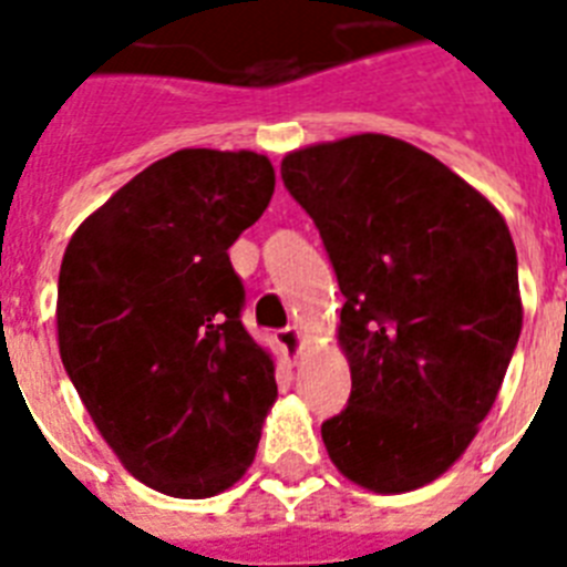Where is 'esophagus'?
<instances>
[{"label":"esophagus","mask_w":567,"mask_h":567,"mask_svg":"<svg viewBox=\"0 0 567 567\" xmlns=\"http://www.w3.org/2000/svg\"><path fill=\"white\" fill-rule=\"evenodd\" d=\"M278 346L280 351H284V357H287L289 362H296L298 354H301V346H305V337H301V330L298 328H284L278 330Z\"/></svg>","instance_id":"obj_1"}]
</instances>
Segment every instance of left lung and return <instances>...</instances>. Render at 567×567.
I'll use <instances>...</instances> for the list:
<instances>
[{"instance_id": "8db88e82", "label": "left lung", "mask_w": 567, "mask_h": 567, "mask_svg": "<svg viewBox=\"0 0 567 567\" xmlns=\"http://www.w3.org/2000/svg\"><path fill=\"white\" fill-rule=\"evenodd\" d=\"M280 175L346 296L351 398L321 424L324 447L357 486L412 492L465 454L518 346L509 228L468 181L386 134L289 152Z\"/></svg>"}]
</instances>
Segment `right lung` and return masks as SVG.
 I'll use <instances>...</instances> for the list:
<instances>
[{
  "instance_id": "obj_1",
  "label": "right lung",
  "mask_w": 567,
  "mask_h": 567,
  "mask_svg": "<svg viewBox=\"0 0 567 567\" xmlns=\"http://www.w3.org/2000/svg\"><path fill=\"white\" fill-rule=\"evenodd\" d=\"M271 193L266 155L181 148L90 213L63 251V369L120 463L163 495H219L255 463L278 383L239 319L228 248Z\"/></svg>"
}]
</instances>
